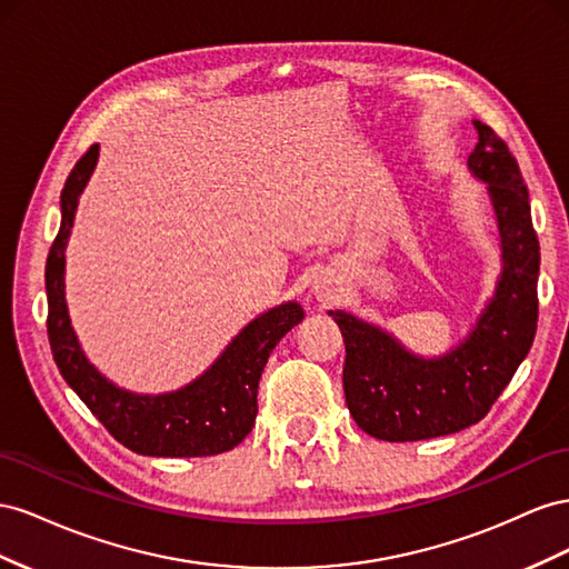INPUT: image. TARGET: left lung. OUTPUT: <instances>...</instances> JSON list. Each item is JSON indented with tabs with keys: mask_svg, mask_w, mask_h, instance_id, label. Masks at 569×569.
<instances>
[{
	"mask_svg": "<svg viewBox=\"0 0 569 569\" xmlns=\"http://www.w3.org/2000/svg\"><path fill=\"white\" fill-rule=\"evenodd\" d=\"M479 142L467 164L489 183L502 242L496 296L465 343L421 360L348 312H329L343 333V391L357 427L402 443L456 433L481 421L527 357L539 319V238L517 159L491 126L475 121Z\"/></svg>",
	"mask_w": 569,
	"mask_h": 569,
	"instance_id": "1",
	"label": "left lung"
}]
</instances>
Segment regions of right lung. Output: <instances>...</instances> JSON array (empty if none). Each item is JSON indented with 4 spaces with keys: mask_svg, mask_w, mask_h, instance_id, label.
I'll return each instance as SVG.
<instances>
[{
    "mask_svg": "<svg viewBox=\"0 0 569 569\" xmlns=\"http://www.w3.org/2000/svg\"><path fill=\"white\" fill-rule=\"evenodd\" d=\"M97 154L100 144H90L69 173L61 190V229L47 254V336L54 362L88 410L128 450L152 458L219 456L252 431L259 377L276 343L302 321V307L286 302L250 321L212 369L181 391L152 398L109 383L80 350L63 298V250Z\"/></svg>",
    "mask_w": 569,
    "mask_h": 569,
    "instance_id": "1",
    "label": "right lung"
}]
</instances>
